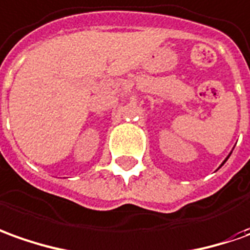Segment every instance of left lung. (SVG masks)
<instances>
[{
  "label": "left lung",
  "instance_id": "8db88e82",
  "mask_svg": "<svg viewBox=\"0 0 250 250\" xmlns=\"http://www.w3.org/2000/svg\"><path fill=\"white\" fill-rule=\"evenodd\" d=\"M230 155H231V152H230V154H229V156H230ZM229 156H227L226 159H225V161H223V163H222V165H220V167H222V166H223V165H225V163H226V161H227V159H229Z\"/></svg>",
  "mask_w": 250,
  "mask_h": 250
}]
</instances>
